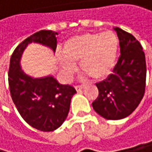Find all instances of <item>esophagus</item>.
I'll list each match as a JSON object with an SVG mask.
<instances>
[{"mask_svg":"<svg viewBox=\"0 0 152 152\" xmlns=\"http://www.w3.org/2000/svg\"><path fill=\"white\" fill-rule=\"evenodd\" d=\"M75 90H77V91H80L81 89H83V86H75Z\"/></svg>","mask_w":152,"mask_h":152,"instance_id":"obj_1","label":"esophagus"}]
</instances>
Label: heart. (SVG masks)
<instances>
[{"mask_svg": "<svg viewBox=\"0 0 152 152\" xmlns=\"http://www.w3.org/2000/svg\"><path fill=\"white\" fill-rule=\"evenodd\" d=\"M118 39L111 32L86 33L73 36L64 44V55L58 59L62 77L68 80L80 62L81 71L94 80L106 78L113 70L118 56Z\"/></svg>", "mask_w": 152, "mask_h": 152, "instance_id": "b5f03b06", "label": "heart"}]
</instances>
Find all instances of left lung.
<instances>
[{"mask_svg":"<svg viewBox=\"0 0 152 152\" xmlns=\"http://www.w3.org/2000/svg\"><path fill=\"white\" fill-rule=\"evenodd\" d=\"M114 30L119 40L120 56L113 74L96 85L99 94L92 103L98 115L110 120L125 118L137 108L146 83L145 54L139 41L118 27Z\"/></svg>","mask_w":152,"mask_h":152,"instance_id":"1","label":"left lung"}]
</instances>
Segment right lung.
Wrapping results in <instances>:
<instances>
[{
	"mask_svg": "<svg viewBox=\"0 0 152 152\" xmlns=\"http://www.w3.org/2000/svg\"><path fill=\"white\" fill-rule=\"evenodd\" d=\"M58 34L39 31L15 48L11 56L8 81L12 99L22 118L31 127L41 131L58 129L67 118L72 96L77 93L69 85H63L52 75L34 77L21 66L24 50L30 44L45 46L55 54Z\"/></svg>",
	"mask_w": 152,
	"mask_h": 152,
	"instance_id": "add662e5",
	"label": "right lung"
}]
</instances>
